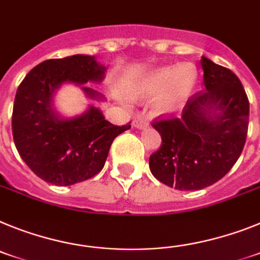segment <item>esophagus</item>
<instances>
[{"label": "esophagus", "mask_w": 260, "mask_h": 260, "mask_svg": "<svg viewBox=\"0 0 260 260\" xmlns=\"http://www.w3.org/2000/svg\"><path fill=\"white\" fill-rule=\"evenodd\" d=\"M148 125V120L146 119H144V117H135V120H133V127L136 128H144Z\"/></svg>", "instance_id": "esophagus-1"}]
</instances>
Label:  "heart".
<instances>
[{"mask_svg":"<svg viewBox=\"0 0 260 260\" xmlns=\"http://www.w3.org/2000/svg\"><path fill=\"white\" fill-rule=\"evenodd\" d=\"M198 81L196 68L191 64L182 67L161 68L148 74L140 82L139 90L145 95H157L158 106L162 110H174L186 101Z\"/></svg>","mask_w":260,"mask_h":260,"instance_id":"heart-1","label":"heart"}]
</instances>
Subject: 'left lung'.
Segmentation results:
<instances>
[{
	"instance_id": "obj_1",
	"label": "left lung",
	"mask_w": 260,
	"mask_h": 260,
	"mask_svg": "<svg viewBox=\"0 0 260 260\" xmlns=\"http://www.w3.org/2000/svg\"><path fill=\"white\" fill-rule=\"evenodd\" d=\"M204 90L191 95L180 117L158 116L162 143L149 158L159 182L179 191L212 186L239 158L249 129L250 103L233 72L202 57Z\"/></svg>"
}]
</instances>
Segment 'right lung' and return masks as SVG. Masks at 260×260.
Masks as SVG:
<instances>
[{
  "mask_svg": "<svg viewBox=\"0 0 260 260\" xmlns=\"http://www.w3.org/2000/svg\"><path fill=\"white\" fill-rule=\"evenodd\" d=\"M105 71L94 56L51 58L31 69L18 87L11 117L15 148L47 183L71 186L96 175L115 137L131 128V121L114 125L95 107L74 119H61L52 108V95L61 83L99 82ZM82 89L90 98H101L95 90Z\"/></svg>",
  "mask_w": 260,
  "mask_h": 260,
  "instance_id": "obj_1",
  "label": "right lung"
}]
</instances>
